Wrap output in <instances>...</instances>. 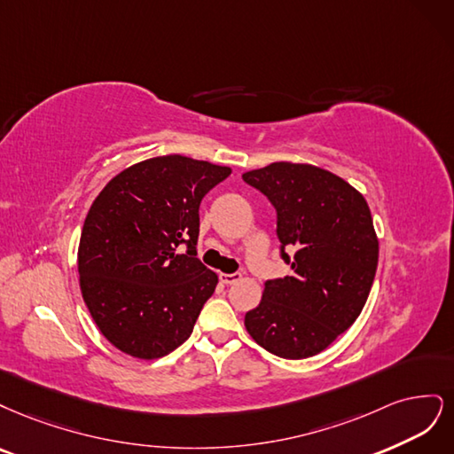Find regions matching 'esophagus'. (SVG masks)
Instances as JSON below:
<instances>
[{
    "instance_id": "1",
    "label": "esophagus",
    "mask_w": 454,
    "mask_h": 454,
    "mask_svg": "<svg viewBox=\"0 0 454 454\" xmlns=\"http://www.w3.org/2000/svg\"><path fill=\"white\" fill-rule=\"evenodd\" d=\"M218 279H221V283L224 285H233L241 279V273H221L218 275Z\"/></svg>"
}]
</instances>
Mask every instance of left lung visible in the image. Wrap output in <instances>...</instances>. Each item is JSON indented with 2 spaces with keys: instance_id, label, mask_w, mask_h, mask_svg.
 Segmentation results:
<instances>
[{
  "instance_id": "1",
  "label": "left lung",
  "mask_w": 454,
  "mask_h": 454,
  "mask_svg": "<svg viewBox=\"0 0 454 454\" xmlns=\"http://www.w3.org/2000/svg\"><path fill=\"white\" fill-rule=\"evenodd\" d=\"M243 181L275 207L281 258L292 268L264 283L262 301L245 315L247 332L275 356H315L353 326L372 290L379 243L368 203L309 164L275 162Z\"/></svg>"
}]
</instances>
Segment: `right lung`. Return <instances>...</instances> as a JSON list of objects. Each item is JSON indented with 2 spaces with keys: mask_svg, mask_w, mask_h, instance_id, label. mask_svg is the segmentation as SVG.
Instances as JSON below:
<instances>
[{
  "mask_svg": "<svg viewBox=\"0 0 454 454\" xmlns=\"http://www.w3.org/2000/svg\"><path fill=\"white\" fill-rule=\"evenodd\" d=\"M230 173L160 156L124 169L94 200L79 245L81 290L94 323L122 353L160 358L192 333L218 283L196 258L200 203Z\"/></svg>",
  "mask_w": 454,
  "mask_h": 454,
  "instance_id": "right-lung-1",
  "label": "right lung"
}]
</instances>
